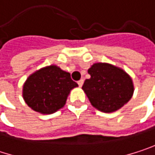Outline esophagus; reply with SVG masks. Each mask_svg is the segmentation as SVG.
I'll return each mask as SVG.
<instances>
[{
    "instance_id": "esophagus-1",
    "label": "esophagus",
    "mask_w": 155,
    "mask_h": 155,
    "mask_svg": "<svg viewBox=\"0 0 155 155\" xmlns=\"http://www.w3.org/2000/svg\"><path fill=\"white\" fill-rule=\"evenodd\" d=\"M82 84H83V80L81 79V80H80V81H78V85L80 86V87H81L82 86Z\"/></svg>"
}]
</instances>
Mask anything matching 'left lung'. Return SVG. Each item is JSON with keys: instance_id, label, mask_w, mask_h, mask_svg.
<instances>
[{"instance_id": "left-lung-1", "label": "left lung", "mask_w": 155, "mask_h": 155, "mask_svg": "<svg viewBox=\"0 0 155 155\" xmlns=\"http://www.w3.org/2000/svg\"><path fill=\"white\" fill-rule=\"evenodd\" d=\"M82 90L91 105L102 112H114L132 98L134 86L130 76L122 69L108 64H94L89 70Z\"/></svg>"}]
</instances>
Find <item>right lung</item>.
Returning <instances> with one entry per match:
<instances>
[{
  "instance_id": "1",
  "label": "right lung",
  "mask_w": 155,
  "mask_h": 155,
  "mask_svg": "<svg viewBox=\"0 0 155 155\" xmlns=\"http://www.w3.org/2000/svg\"><path fill=\"white\" fill-rule=\"evenodd\" d=\"M77 86L69 73L50 65L27 79L23 86V98L33 110L52 114L64 107L70 91Z\"/></svg>"
}]
</instances>
